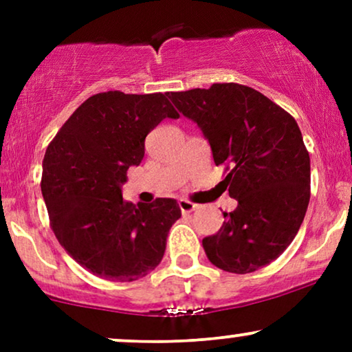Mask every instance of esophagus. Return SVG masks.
I'll use <instances>...</instances> for the list:
<instances>
[{
	"label": "esophagus",
	"mask_w": 352,
	"mask_h": 352,
	"mask_svg": "<svg viewBox=\"0 0 352 352\" xmlns=\"http://www.w3.org/2000/svg\"><path fill=\"white\" fill-rule=\"evenodd\" d=\"M179 208L182 210V213H192L193 210L199 208V205L193 204V201H190V200L182 199V200H179Z\"/></svg>",
	"instance_id": "esophagus-1"
}]
</instances>
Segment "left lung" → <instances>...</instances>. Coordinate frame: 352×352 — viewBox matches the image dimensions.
Instances as JSON below:
<instances>
[{"label":"left lung","mask_w":352,"mask_h":352,"mask_svg":"<svg viewBox=\"0 0 352 352\" xmlns=\"http://www.w3.org/2000/svg\"><path fill=\"white\" fill-rule=\"evenodd\" d=\"M168 98L207 137L225 190L238 201L223 225L201 240L223 272L263 268L296 236L311 195L309 153L292 114L253 87L217 82Z\"/></svg>","instance_id":"1"}]
</instances>
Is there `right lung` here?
<instances>
[{"mask_svg": "<svg viewBox=\"0 0 352 352\" xmlns=\"http://www.w3.org/2000/svg\"><path fill=\"white\" fill-rule=\"evenodd\" d=\"M177 119L162 92L91 96L47 145L41 192L56 238L80 266L111 281H135L162 261L168 230L182 217L177 200L134 205L120 185L144 159L145 137Z\"/></svg>", "mask_w": 352, "mask_h": 352, "instance_id": "add662e5", "label": "right lung"}]
</instances>
